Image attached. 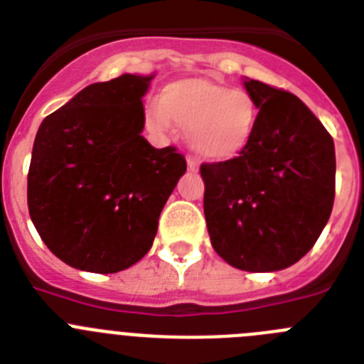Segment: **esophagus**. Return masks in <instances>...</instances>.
<instances>
[{
  "label": "esophagus",
  "instance_id": "esophagus-1",
  "mask_svg": "<svg viewBox=\"0 0 364 364\" xmlns=\"http://www.w3.org/2000/svg\"><path fill=\"white\" fill-rule=\"evenodd\" d=\"M186 166H188V170L196 172V170H198V161H196L192 156H186Z\"/></svg>",
  "mask_w": 364,
  "mask_h": 364
}]
</instances>
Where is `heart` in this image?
<instances>
[{
    "instance_id": "obj_1",
    "label": "heart",
    "mask_w": 364,
    "mask_h": 364,
    "mask_svg": "<svg viewBox=\"0 0 364 364\" xmlns=\"http://www.w3.org/2000/svg\"><path fill=\"white\" fill-rule=\"evenodd\" d=\"M174 121L185 127L188 145L198 156L225 161L243 152L254 137L259 107L241 88L210 80H181L163 88L159 103L146 105L145 127L168 136Z\"/></svg>"
}]
</instances>
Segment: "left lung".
I'll use <instances>...</instances> for the list:
<instances>
[{"instance_id":"8db88e82","label":"left lung","mask_w":364,"mask_h":364,"mask_svg":"<svg viewBox=\"0 0 364 364\" xmlns=\"http://www.w3.org/2000/svg\"><path fill=\"white\" fill-rule=\"evenodd\" d=\"M245 88L259 107L257 129L239 156L201 165L206 228L228 264L276 272L316 245L332 214L336 149L297 96L255 80Z\"/></svg>"}]
</instances>
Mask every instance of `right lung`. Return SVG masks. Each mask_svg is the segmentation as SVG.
<instances>
[{"instance_id": "add662e5", "label": "right lung", "mask_w": 364, "mask_h": 364, "mask_svg": "<svg viewBox=\"0 0 364 364\" xmlns=\"http://www.w3.org/2000/svg\"><path fill=\"white\" fill-rule=\"evenodd\" d=\"M150 80L88 85L36 134L28 214L48 250L77 270L116 274L141 259L185 174L176 146L154 149L141 136Z\"/></svg>"}]
</instances>
